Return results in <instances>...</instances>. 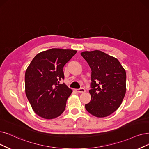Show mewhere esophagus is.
I'll list each match as a JSON object with an SVG mask.
<instances>
[{
    "instance_id": "34e87169",
    "label": "esophagus",
    "mask_w": 149,
    "mask_h": 149,
    "mask_svg": "<svg viewBox=\"0 0 149 149\" xmlns=\"http://www.w3.org/2000/svg\"><path fill=\"white\" fill-rule=\"evenodd\" d=\"M76 91L78 93H84L86 92V90L84 88H80L79 89H77Z\"/></svg>"
}]
</instances>
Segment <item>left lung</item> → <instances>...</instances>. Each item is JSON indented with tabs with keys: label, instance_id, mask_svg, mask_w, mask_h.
<instances>
[{
	"label": "left lung",
	"instance_id": "obj_1",
	"mask_svg": "<svg viewBox=\"0 0 149 149\" xmlns=\"http://www.w3.org/2000/svg\"><path fill=\"white\" fill-rule=\"evenodd\" d=\"M90 66L91 95L86 110L97 117L112 114L120 106L126 93V71L117 59L98 50L81 52Z\"/></svg>",
	"mask_w": 149,
	"mask_h": 149
}]
</instances>
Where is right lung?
<instances>
[{
  "label": "right lung",
  "instance_id": "obj_1",
  "mask_svg": "<svg viewBox=\"0 0 149 149\" xmlns=\"http://www.w3.org/2000/svg\"><path fill=\"white\" fill-rule=\"evenodd\" d=\"M77 51L52 48L38 53L25 73V91L32 108L46 119L55 118L65 109L72 90L59 84L64 79L63 67Z\"/></svg>",
  "mask_w": 149,
  "mask_h": 149
}]
</instances>
